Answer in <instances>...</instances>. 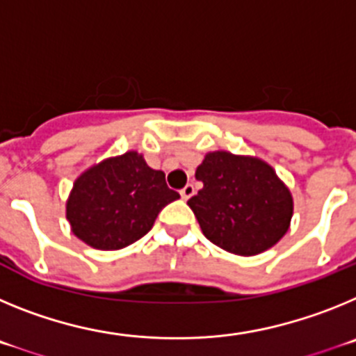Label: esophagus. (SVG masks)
Instances as JSON below:
<instances>
[{
	"mask_svg": "<svg viewBox=\"0 0 356 356\" xmlns=\"http://www.w3.org/2000/svg\"><path fill=\"white\" fill-rule=\"evenodd\" d=\"M194 193H196V191H194V185L193 184H187L180 191V194H181V197H184V200H188V197H193Z\"/></svg>",
	"mask_w": 356,
	"mask_h": 356,
	"instance_id": "34e87169",
	"label": "esophagus"
}]
</instances>
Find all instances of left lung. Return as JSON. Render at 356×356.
I'll use <instances>...</instances> for the list:
<instances>
[{
  "label": "left lung",
  "instance_id": "left-lung-1",
  "mask_svg": "<svg viewBox=\"0 0 356 356\" xmlns=\"http://www.w3.org/2000/svg\"><path fill=\"white\" fill-rule=\"evenodd\" d=\"M196 180L203 188L187 205L216 246L251 257L287 234L294 210L291 191L264 160L212 151L197 165Z\"/></svg>",
  "mask_w": 356,
  "mask_h": 356
}]
</instances>
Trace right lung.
<instances>
[{
	"instance_id": "1",
	"label": "right lung",
	"mask_w": 356,
	"mask_h": 356,
	"mask_svg": "<svg viewBox=\"0 0 356 356\" xmlns=\"http://www.w3.org/2000/svg\"><path fill=\"white\" fill-rule=\"evenodd\" d=\"M178 197L162 171L151 169L137 151H128L78 176L65 216L72 234L90 248L121 250L144 237L160 210Z\"/></svg>"
}]
</instances>
